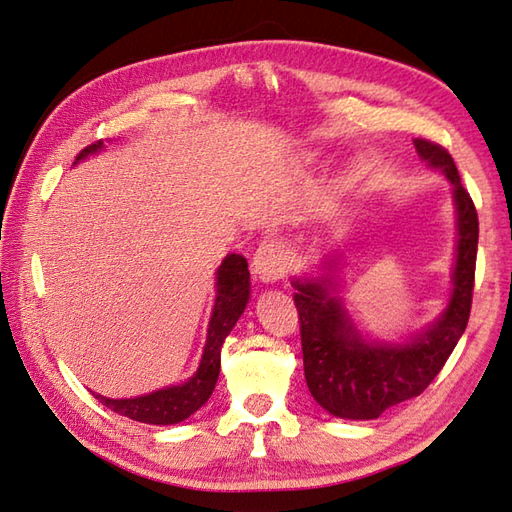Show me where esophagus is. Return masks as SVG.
<instances>
[{
  "mask_svg": "<svg viewBox=\"0 0 512 512\" xmlns=\"http://www.w3.org/2000/svg\"><path fill=\"white\" fill-rule=\"evenodd\" d=\"M254 269L263 282H276L286 273V254L278 239H267L254 254Z\"/></svg>",
  "mask_w": 512,
  "mask_h": 512,
  "instance_id": "esophagus-1",
  "label": "esophagus"
}]
</instances>
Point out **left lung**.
I'll return each mask as SVG.
<instances>
[{
    "mask_svg": "<svg viewBox=\"0 0 512 512\" xmlns=\"http://www.w3.org/2000/svg\"><path fill=\"white\" fill-rule=\"evenodd\" d=\"M415 147L423 160L441 169L454 184L458 213L454 291L443 317L419 339L373 347L352 332L343 306L328 295L326 286L293 282L308 391L334 417L376 419L386 408L421 395L439 376L467 328L478 254L476 206L445 147L426 139H417Z\"/></svg>",
    "mask_w": 512,
    "mask_h": 512,
    "instance_id": "8db88e82",
    "label": "left lung"
}]
</instances>
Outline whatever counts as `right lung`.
Segmentation results:
<instances>
[{
  "label": "right lung",
  "instance_id": "obj_1",
  "mask_svg": "<svg viewBox=\"0 0 512 512\" xmlns=\"http://www.w3.org/2000/svg\"><path fill=\"white\" fill-rule=\"evenodd\" d=\"M99 147H102V141L86 145L78 154L76 162L97 152ZM247 299V260L241 254H230L217 271L215 310L213 317H210L202 365H199L195 376L180 386H169V389H160L156 393L134 397V400H108V397L93 393L95 400H99L104 406L115 410V413L123 417H130L143 423H154V426H169V423H178L186 417H191L197 408H202L208 402V397L215 391L221 367V345L234 328V323L239 321Z\"/></svg>",
  "mask_w": 512,
  "mask_h": 512
}]
</instances>
